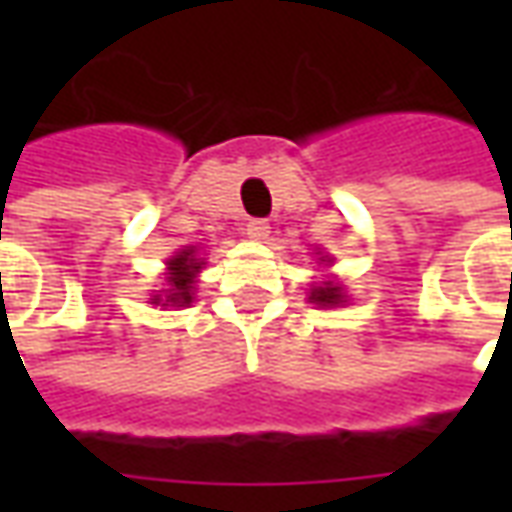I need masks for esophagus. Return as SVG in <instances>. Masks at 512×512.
<instances>
[{"label": "esophagus", "instance_id": "34e87169", "mask_svg": "<svg viewBox=\"0 0 512 512\" xmlns=\"http://www.w3.org/2000/svg\"><path fill=\"white\" fill-rule=\"evenodd\" d=\"M268 233H271V227H268V222H263V219H249V222H246V235H249L252 241H266Z\"/></svg>", "mask_w": 512, "mask_h": 512}]
</instances>
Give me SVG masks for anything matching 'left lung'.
Here are the masks:
<instances>
[{"label": "left lung", "mask_w": 512, "mask_h": 512, "mask_svg": "<svg viewBox=\"0 0 512 512\" xmlns=\"http://www.w3.org/2000/svg\"><path fill=\"white\" fill-rule=\"evenodd\" d=\"M310 299L315 301V304H340V301H343V293H340V288H332V285L326 282L323 288L312 290Z\"/></svg>", "instance_id": "left-lung-1"}]
</instances>
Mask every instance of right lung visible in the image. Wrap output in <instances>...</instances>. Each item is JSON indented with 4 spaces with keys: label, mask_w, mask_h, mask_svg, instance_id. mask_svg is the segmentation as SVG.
<instances>
[{
    "label": "right lung",
    "mask_w": 512,
    "mask_h": 512,
    "mask_svg": "<svg viewBox=\"0 0 512 512\" xmlns=\"http://www.w3.org/2000/svg\"><path fill=\"white\" fill-rule=\"evenodd\" d=\"M202 268V260L194 255V249H183L180 255L169 260V290L167 304L175 307H186L191 301V285H194V274Z\"/></svg>",
    "instance_id": "right-lung-1"
}]
</instances>
